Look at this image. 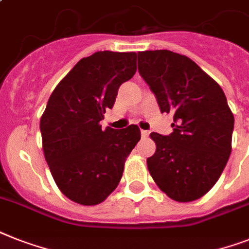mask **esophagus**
<instances>
[{
    "instance_id": "1",
    "label": "esophagus",
    "mask_w": 249,
    "mask_h": 249,
    "mask_svg": "<svg viewBox=\"0 0 249 249\" xmlns=\"http://www.w3.org/2000/svg\"><path fill=\"white\" fill-rule=\"evenodd\" d=\"M141 134H142V138H148V135H149V131L148 130H142L141 131Z\"/></svg>"
}]
</instances>
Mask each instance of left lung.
<instances>
[{"instance_id": "1", "label": "left lung", "mask_w": 249, "mask_h": 249, "mask_svg": "<svg viewBox=\"0 0 249 249\" xmlns=\"http://www.w3.org/2000/svg\"><path fill=\"white\" fill-rule=\"evenodd\" d=\"M138 70L173 133H151L147 159L155 183L174 201L201 198L219 180L231 152L234 116L221 87L193 60L167 50L138 52Z\"/></svg>"}]
</instances>
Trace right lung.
I'll list each match as a JSON object with an SVG mask.
<instances>
[{
    "mask_svg": "<svg viewBox=\"0 0 249 249\" xmlns=\"http://www.w3.org/2000/svg\"><path fill=\"white\" fill-rule=\"evenodd\" d=\"M137 71L135 52L98 51L58 83L40 118L43 152L60 191L79 205L104 202L141 139L137 125L102 129L118 90Z\"/></svg>",
    "mask_w": 249,
    "mask_h": 249,
    "instance_id": "right-lung-1",
    "label": "right lung"
}]
</instances>
